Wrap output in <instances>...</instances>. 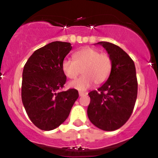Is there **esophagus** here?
I'll use <instances>...</instances> for the list:
<instances>
[{
	"label": "esophagus",
	"mask_w": 158,
	"mask_h": 158,
	"mask_svg": "<svg viewBox=\"0 0 158 158\" xmlns=\"http://www.w3.org/2000/svg\"><path fill=\"white\" fill-rule=\"evenodd\" d=\"M87 94H88V93H87V92H83V91H79V97H82V96L87 95Z\"/></svg>",
	"instance_id": "obj_1"
}]
</instances>
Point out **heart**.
Here are the masks:
<instances>
[{
  "instance_id": "1",
  "label": "heart",
  "mask_w": 158,
  "mask_h": 158,
  "mask_svg": "<svg viewBox=\"0 0 158 158\" xmlns=\"http://www.w3.org/2000/svg\"><path fill=\"white\" fill-rule=\"evenodd\" d=\"M73 59H64L61 64L63 72L69 79H76L81 70L82 72V77L69 83L70 88L85 90L94 82L97 85L103 84L109 77L112 60L108 54L93 48H85L75 52Z\"/></svg>"
}]
</instances>
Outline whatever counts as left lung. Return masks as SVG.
<instances>
[{
  "instance_id": "8db88e82",
  "label": "left lung",
  "mask_w": 158,
  "mask_h": 158,
  "mask_svg": "<svg viewBox=\"0 0 158 158\" xmlns=\"http://www.w3.org/2000/svg\"><path fill=\"white\" fill-rule=\"evenodd\" d=\"M112 60V70L106 82L88 95L90 121L103 131H111L122 127L131 117L137 96L135 63L122 48L100 41Z\"/></svg>"
}]
</instances>
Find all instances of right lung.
Instances as JSON below:
<instances>
[{
  "label": "right lung",
  "instance_id": "add662e5",
  "mask_svg": "<svg viewBox=\"0 0 158 158\" xmlns=\"http://www.w3.org/2000/svg\"><path fill=\"white\" fill-rule=\"evenodd\" d=\"M71 49L70 43L53 41L35 50L23 67V107L32 123L44 131L64 123L79 97L76 89L58 91L66 82L61 64Z\"/></svg>",
  "mask_w": 158,
  "mask_h": 158
}]
</instances>
